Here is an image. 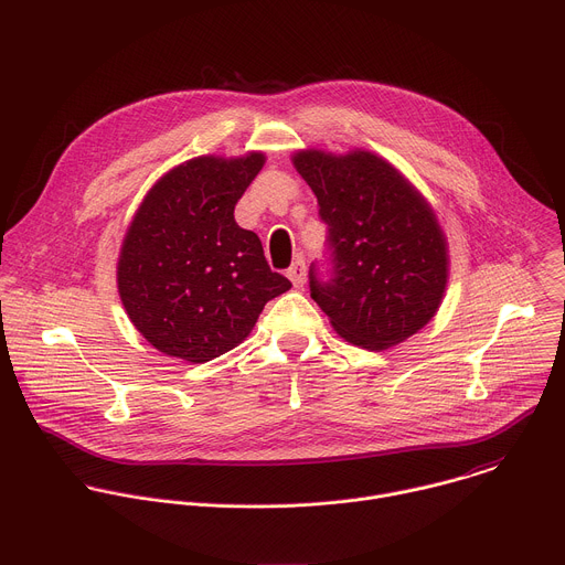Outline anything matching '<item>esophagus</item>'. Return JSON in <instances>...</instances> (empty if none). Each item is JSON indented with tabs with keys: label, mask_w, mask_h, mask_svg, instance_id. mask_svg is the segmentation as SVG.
I'll list each match as a JSON object with an SVG mask.
<instances>
[{
	"label": "esophagus",
	"mask_w": 565,
	"mask_h": 565,
	"mask_svg": "<svg viewBox=\"0 0 565 565\" xmlns=\"http://www.w3.org/2000/svg\"><path fill=\"white\" fill-rule=\"evenodd\" d=\"M286 275H288V279L292 281L295 288H301L303 281H306V264H303V259H297V262L288 268Z\"/></svg>",
	"instance_id": "obj_1"
}]
</instances>
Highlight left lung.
I'll return each instance as SVG.
<instances>
[{"instance_id": "obj_1", "label": "left lung", "mask_w": 565, "mask_h": 565, "mask_svg": "<svg viewBox=\"0 0 565 565\" xmlns=\"http://www.w3.org/2000/svg\"><path fill=\"white\" fill-rule=\"evenodd\" d=\"M292 166L327 223L329 277L310 264V297L351 344L382 351L418 333L447 286V241L423 194L371 151L306 149Z\"/></svg>"}]
</instances>
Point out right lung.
<instances>
[{"mask_svg":"<svg viewBox=\"0 0 565 565\" xmlns=\"http://www.w3.org/2000/svg\"><path fill=\"white\" fill-rule=\"evenodd\" d=\"M266 163L199 156L160 179L138 207L118 259V292L160 353L210 362L244 342L264 306L292 284L273 273L234 205Z\"/></svg>","mask_w":565,"mask_h":565,"instance_id":"1","label":"right lung"}]
</instances>
